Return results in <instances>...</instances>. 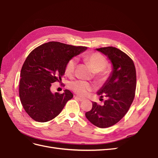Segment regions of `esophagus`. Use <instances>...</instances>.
<instances>
[{
  "instance_id": "esophagus-1",
  "label": "esophagus",
  "mask_w": 158,
  "mask_h": 158,
  "mask_svg": "<svg viewBox=\"0 0 158 158\" xmlns=\"http://www.w3.org/2000/svg\"><path fill=\"white\" fill-rule=\"evenodd\" d=\"M76 99H78L80 102H82V101H84L85 100V99H84V98H80V97H79V96H76L75 97Z\"/></svg>"
}]
</instances>
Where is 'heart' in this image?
Wrapping results in <instances>:
<instances>
[{
    "label": "heart",
    "instance_id": "b5f03b06",
    "mask_svg": "<svg viewBox=\"0 0 158 158\" xmlns=\"http://www.w3.org/2000/svg\"><path fill=\"white\" fill-rule=\"evenodd\" d=\"M85 60L91 66L93 70L95 72V77L100 81H103L106 78L107 74V71L103 69L106 67L107 64V60L105 57L98 52L89 55L85 57ZM76 66V60L74 58L70 59L65 66V73L66 74L71 76H73ZM70 88L73 89L75 93L81 95V96H85L88 93L94 89L93 85L82 80H76L72 82L70 84Z\"/></svg>",
    "mask_w": 158,
    "mask_h": 158
}]
</instances>
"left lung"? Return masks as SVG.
I'll return each instance as SVG.
<instances>
[{
    "instance_id": "left-lung-1",
    "label": "left lung",
    "mask_w": 158,
    "mask_h": 158,
    "mask_svg": "<svg viewBox=\"0 0 158 158\" xmlns=\"http://www.w3.org/2000/svg\"><path fill=\"white\" fill-rule=\"evenodd\" d=\"M107 56L113 69L97 94L107 98L103 106L92 102V109L85 117L93 125L107 128L115 125L125 115L135 95L136 74L132 60L125 52L113 47L96 49Z\"/></svg>"
}]
</instances>
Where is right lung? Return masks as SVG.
<instances>
[{
    "label": "right lung",
    "mask_w": 158,
    "mask_h": 158,
    "mask_svg": "<svg viewBox=\"0 0 158 158\" xmlns=\"http://www.w3.org/2000/svg\"><path fill=\"white\" fill-rule=\"evenodd\" d=\"M86 49L51 41L37 47L27 56L21 70L19 95L23 109L33 120H52L73 98L69 89L61 94L52 93L51 86L61 81L67 62Z\"/></svg>",
    "instance_id": "right-lung-1"
}]
</instances>
